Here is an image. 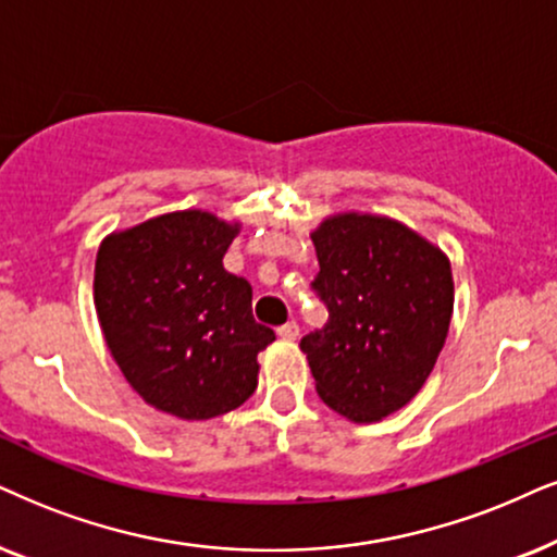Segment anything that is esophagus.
Here are the masks:
<instances>
[{
    "label": "esophagus",
    "mask_w": 557,
    "mask_h": 557,
    "mask_svg": "<svg viewBox=\"0 0 557 557\" xmlns=\"http://www.w3.org/2000/svg\"><path fill=\"white\" fill-rule=\"evenodd\" d=\"M277 336H280V339H285V342H295L300 336V326L295 321H287L285 326L277 329Z\"/></svg>",
    "instance_id": "obj_1"
}]
</instances>
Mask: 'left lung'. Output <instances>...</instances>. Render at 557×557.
Masks as SVG:
<instances>
[{"label": "left lung", "instance_id": "8db88e82", "mask_svg": "<svg viewBox=\"0 0 557 557\" xmlns=\"http://www.w3.org/2000/svg\"><path fill=\"white\" fill-rule=\"evenodd\" d=\"M311 238L321 267L313 290L329 323L300 349L323 404L372 424L404 408L434 370L453 319V267L388 215L334 213Z\"/></svg>", "mask_w": 557, "mask_h": 557}]
</instances>
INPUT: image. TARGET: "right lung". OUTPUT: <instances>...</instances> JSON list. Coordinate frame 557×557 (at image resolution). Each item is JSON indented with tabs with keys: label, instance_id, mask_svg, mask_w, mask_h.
<instances>
[{
	"label": "right lung",
	"instance_id": "right-lung-1",
	"mask_svg": "<svg viewBox=\"0 0 557 557\" xmlns=\"http://www.w3.org/2000/svg\"><path fill=\"white\" fill-rule=\"evenodd\" d=\"M238 228L174 210L112 231L97 251L95 308L112 360L146 404L177 419L242 406L274 342L251 315V285L223 267Z\"/></svg>",
	"mask_w": 557,
	"mask_h": 557
}]
</instances>
